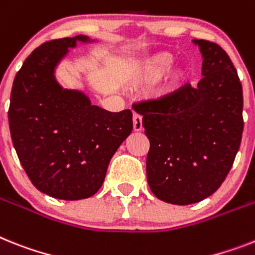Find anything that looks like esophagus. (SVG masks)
<instances>
[{"instance_id": "1", "label": "esophagus", "mask_w": 255, "mask_h": 255, "mask_svg": "<svg viewBox=\"0 0 255 255\" xmlns=\"http://www.w3.org/2000/svg\"><path fill=\"white\" fill-rule=\"evenodd\" d=\"M133 131L140 132L142 131V118L138 114H133Z\"/></svg>"}]
</instances>
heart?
<instances>
[{
    "instance_id": "obj_1",
    "label": "heart",
    "mask_w": 255,
    "mask_h": 255,
    "mask_svg": "<svg viewBox=\"0 0 255 255\" xmlns=\"http://www.w3.org/2000/svg\"><path fill=\"white\" fill-rule=\"evenodd\" d=\"M175 57L168 51H158L141 59L132 67L128 75V81L133 87H150L160 80L164 72L169 70L168 74L162 79L159 96L170 98L179 95L189 80V71L183 65H174Z\"/></svg>"
}]
</instances>
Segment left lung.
<instances>
[{"mask_svg": "<svg viewBox=\"0 0 255 255\" xmlns=\"http://www.w3.org/2000/svg\"><path fill=\"white\" fill-rule=\"evenodd\" d=\"M202 76L196 88L134 105L150 141L146 176L160 201L200 202L222 185L243 137V87L230 57L219 45L196 40Z\"/></svg>", "mask_w": 255, "mask_h": 255, "instance_id": "1", "label": "left lung"}]
</instances>
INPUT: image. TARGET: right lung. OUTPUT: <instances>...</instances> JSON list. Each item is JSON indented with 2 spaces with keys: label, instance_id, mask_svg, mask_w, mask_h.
<instances>
[{
  "label": "right lung",
  "instance_id": "1",
  "mask_svg": "<svg viewBox=\"0 0 255 255\" xmlns=\"http://www.w3.org/2000/svg\"><path fill=\"white\" fill-rule=\"evenodd\" d=\"M78 42L97 40L78 35L32 51L15 76L8 109L12 144L29 180L66 201L97 193L110 159L133 128L131 110H105L57 80V68Z\"/></svg>",
  "mask_w": 255,
  "mask_h": 255
}]
</instances>
